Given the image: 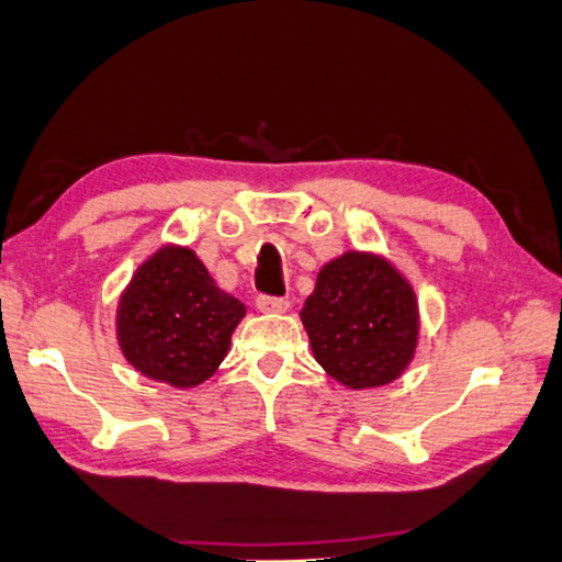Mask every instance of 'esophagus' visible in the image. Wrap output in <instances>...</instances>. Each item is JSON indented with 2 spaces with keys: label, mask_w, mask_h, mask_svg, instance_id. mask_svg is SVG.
<instances>
[{
  "label": "esophagus",
  "mask_w": 562,
  "mask_h": 562,
  "mask_svg": "<svg viewBox=\"0 0 562 562\" xmlns=\"http://www.w3.org/2000/svg\"><path fill=\"white\" fill-rule=\"evenodd\" d=\"M255 304H258V310L265 312V314H282V312L290 310V300L272 297V294H260L258 302H255Z\"/></svg>",
  "instance_id": "1"
}]
</instances>
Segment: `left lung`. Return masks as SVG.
<instances>
[{
    "label": "left lung",
    "mask_w": 562,
    "mask_h": 562,
    "mask_svg": "<svg viewBox=\"0 0 562 562\" xmlns=\"http://www.w3.org/2000/svg\"><path fill=\"white\" fill-rule=\"evenodd\" d=\"M302 324L331 379L353 391L385 385L415 353V292L379 255L346 252L322 268Z\"/></svg>",
    "instance_id": "8db88e82"
}]
</instances>
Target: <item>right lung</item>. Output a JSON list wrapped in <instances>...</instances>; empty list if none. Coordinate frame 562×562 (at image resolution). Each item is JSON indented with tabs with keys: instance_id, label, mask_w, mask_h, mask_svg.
<instances>
[{
	"instance_id": "1",
	"label": "right lung",
	"mask_w": 562,
	"mask_h": 562,
	"mask_svg": "<svg viewBox=\"0 0 562 562\" xmlns=\"http://www.w3.org/2000/svg\"><path fill=\"white\" fill-rule=\"evenodd\" d=\"M243 314V302L216 288L196 252L167 246L122 294L117 339L147 379L193 387L216 373Z\"/></svg>"
}]
</instances>
